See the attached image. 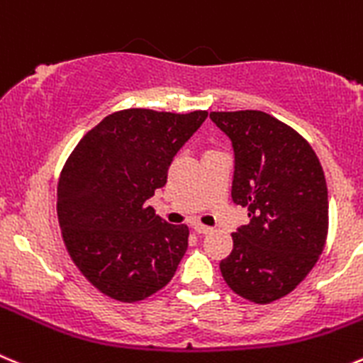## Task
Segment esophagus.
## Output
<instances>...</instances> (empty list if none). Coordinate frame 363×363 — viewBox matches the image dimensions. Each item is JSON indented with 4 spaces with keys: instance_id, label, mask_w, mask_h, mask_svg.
Returning <instances> with one entry per match:
<instances>
[{
    "instance_id": "esophagus-1",
    "label": "esophagus",
    "mask_w": 363,
    "mask_h": 363,
    "mask_svg": "<svg viewBox=\"0 0 363 363\" xmlns=\"http://www.w3.org/2000/svg\"><path fill=\"white\" fill-rule=\"evenodd\" d=\"M194 231L196 233H199V235H206V233H210V231H212V228L198 223V224H194Z\"/></svg>"
}]
</instances>
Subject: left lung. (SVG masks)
Listing matches in <instances>:
<instances>
[{
    "instance_id": "1",
    "label": "left lung",
    "mask_w": 363,
    "mask_h": 363,
    "mask_svg": "<svg viewBox=\"0 0 363 363\" xmlns=\"http://www.w3.org/2000/svg\"><path fill=\"white\" fill-rule=\"evenodd\" d=\"M231 140V199L250 223L233 233L220 274L235 294L276 301L306 278L328 235V187L315 151L296 130L260 110L210 112Z\"/></svg>"
}]
</instances>
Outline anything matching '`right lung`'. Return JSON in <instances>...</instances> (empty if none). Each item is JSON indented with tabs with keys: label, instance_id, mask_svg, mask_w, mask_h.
<instances>
[{
	"label": "right lung",
	"instance_id": "add662e5",
	"mask_svg": "<svg viewBox=\"0 0 363 363\" xmlns=\"http://www.w3.org/2000/svg\"><path fill=\"white\" fill-rule=\"evenodd\" d=\"M206 117L205 110H121L92 128L65 162L57 191L62 237L76 267L103 294L140 301L174 276L189 228L165 223L146 201Z\"/></svg>",
	"mask_w": 363,
	"mask_h": 363
}]
</instances>
